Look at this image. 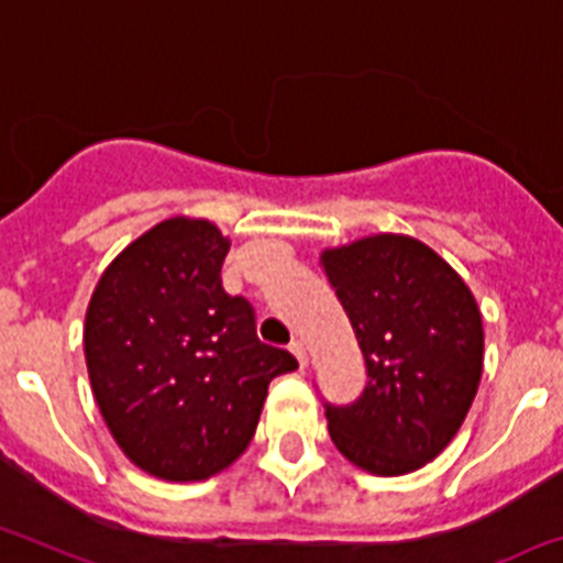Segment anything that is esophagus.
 <instances>
[{"label":"esophagus","instance_id":"obj_1","mask_svg":"<svg viewBox=\"0 0 563 563\" xmlns=\"http://www.w3.org/2000/svg\"><path fill=\"white\" fill-rule=\"evenodd\" d=\"M290 352L296 354L298 365H301V368H307V349H303L301 340H292V343H290Z\"/></svg>","mask_w":563,"mask_h":563}]
</instances>
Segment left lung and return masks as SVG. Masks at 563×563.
<instances>
[{
  "label": "left lung",
  "instance_id": "left-lung-1",
  "mask_svg": "<svg viewBox=\"0 0 563 563\" xmlns=\"http://www.w3.org/2000/svg\"><path fill=\"white\" fill-rule=\"evenodd\" d=\"M321 265L368 371L357 401L327 405L329 435L365 472H416L455 438L481 385L477 301L450 262L405 234L329 247Z\"/></svg>",
  "mask_w": 563,
  "mask_h": 563
}]
</instances>
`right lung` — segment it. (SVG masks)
<instances>
[{"mask_svg":"<svg viewBox=\"0 0 563 563\" xmlns=\"http://www.w3.org/2000/svg\"><path fill=\"white\" fill-rule=\"evenodd\" d=\"M229 236L169 218L100 276L82 352L97 407L120 450L169 483L223 472L254 438L273 376L296 371L256 338L254 307L223 290Z\"/></svg>","mask_w":563,"mask_h":563,"instance_id":"1","label":"right lung"}]
</instances>
